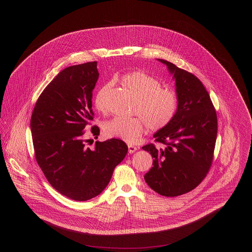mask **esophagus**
<instances>
[{"instance_id": "34e87169", "label": "esophagus", "mask_w": 252, "mask_h": 252, "mask_svg": "<svg viewBox=\"0 0 252 252\" xmlns=\"http://www.w3.org/2000/svg\"><path fill=\"white\" fill-rule=\"evenodd\" d=\"M136 150H137V147H136V146L131 145V144H128V152H129V153H134Z\"/></svg>"}]
</instances>
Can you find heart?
I'll use <instances>...</instances> for the list:
<instances>
[{"mask_svg":"<svg viewBox=\"0 0 252 252\" xmlns=\"http://www.w3.org/2000/svg\"><path fill=\"white\" fill-rule=\"evenodd\" d=\"M121 83L136 98L133 113L138 116L114 117L107 121L103 126L106 136L135 143L144 134L146 126L151 130H158L174 119L178 109V96L173 90L161 87L158 78L146 72L135 71L125 74ZM110 86L111 83H108L105 89ZM95 107L99 111H105L98 97Z\"/></svg>","mask_w":252,"mask_h":252,"instance_id":"1","label":"heart"}]
</instances>
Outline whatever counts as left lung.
Returning a JSON list of instances; mask_svg holds the SVG:
<instances>
[{"mask_svg":"<svg viewBox=\"0 0 252 252\" xmlns=\"http://www.w3.org/2000/svg\"><path fill=\"white\" fill-rule=\"evenodd\" d=\"M176 81L178 109L172 122L154 134L155 142L143 146L153 158L144 180L155 192L178 196L197 187L212 166L217 136V116L202 82L191 72L164 60Z\"/></svg>","mask_w":252,"mask_h":252,"instance_id":"1","label":"left lung"}]
</instances>
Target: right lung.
Here are the masks:
<instances>
[{
    "label": "right lung",
    "mask_w": 252,
    "mask_h": 252,
    "mask_svg": "<svg viewBox=\"0 0 252 252\" xmlns=\"http://www.w3.org/2000/svg\"><path fill=\"white\" fill-rule=\"evenodd\" d=\"M98 77L96 61L64 69L41 93L31 116L37 164L52 187L76 201L103 192L128 150L119 139L96 141L92 147L94 140L84 139L83 130L94 120L92 98ZM91 131L97 139L99 127Z\"/></svg>",
    "instance_id": "1"
}]
</instances>
